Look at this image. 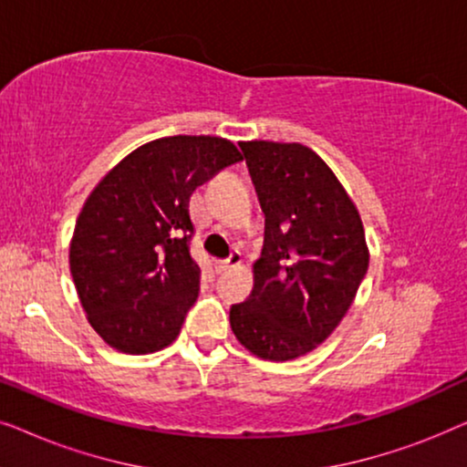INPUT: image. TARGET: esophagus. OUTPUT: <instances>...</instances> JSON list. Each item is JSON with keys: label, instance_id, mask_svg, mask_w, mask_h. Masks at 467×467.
Wrapping results in <instances>:
<instances>
[{"label": "esophagus", "instance_id": "esophagus-1", "mask_svg": "<svg viewBox=\"0 0 467 467\" xmlns=\"http://www.w3.org/2000/svg\"><path fill=\"white\" fill-rule=\"evenodd\" d=\"M242 265V254H240V251H234L232 254H229L227 259H223V261H216V272H227V270H232V267H240Z\"/></svg>", "mask_w": 467, "mask_h": 467}]
</instances>
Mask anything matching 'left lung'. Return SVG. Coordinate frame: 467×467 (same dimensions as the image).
<instances>
[{
	"label": "left lung",
	"mask_w": 467,
	"mask_h": 467,
	"mask_svg": "<svg viewBox=\"0 0 467 467\" xmlns=\"http://www.w3.org/2000/svg\"><path fill=\"white\" fill-rule=\"evenodd\" d=\"M265 234L254 286L229 323L261 359L289 361L337 327L368 272L361 216L329 165L302 144L242 142Z\"/></svg>",
	"instance_id": "obj_1"
}]
</instances>
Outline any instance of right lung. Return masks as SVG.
Masks as SVG:
<instances>
[{"label":"right lung","instance_id":"add662e5","mask_svg":"<svg viewBox=\"0 0 467 467\" xmlns=\"http://www.w3.org/2000/svg\"><path fill=\"white\" fill-rule=\"evenodd\" d=\"M238 161L242 152L225 138L152 140L87 197L69 270L88 323L112 348L155 353L181 334L202 274L191 257V195Z\"/></svg>","mask_w":467,"mask_h":467}]
</instances>
